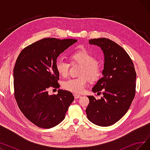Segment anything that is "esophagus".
Masks as SVG:
<instances>
[{"mask_svg":"<svg viewBox=\"0 0 150 150\" xmlns=\"http://www.w3.org/2000/svg\"><path fill=\"white\" fill-rule=\"evenodd\" d=\"M74 98H75V99L80 98L81 97V96H79V95H76V94H74Z\"/></svg>","mask_w":150,"mask_h":150,"instance_id":"obj_1","label":"esophagus"}]
</instances>
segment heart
<instances>
[{"mask_svg": "<svg viewBox=\"0 0 150 150\" xmlns=\"http://www.w3.org/2000/svg\"><path fill=\"white\" fill-rule=\"evenodd\" d=\"M72 63H78L84 66L81 76H87L91 82L98 81L102 75V69L97 64L96 58L88 50L82 49L70 54ZM57 72L62 76H66L69 72L70 63L62 58H58L55 62ZM87 78H70L62 83L64 89L75 93H82L87 84Z\"/></svg>", "mask_w": 150, "mask_h": 150, "instance_id": "b5f03b06", "label": "heart"}]
</instances>
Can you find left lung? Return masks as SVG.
<instances>
[{
    "label": "left lung",
    "mask_w": 150,
    "mask_h": 150,
    "mask_svg": "<svg viewBox=\"0 0 150 150\" xmlns=\"http://www.w3.org/2000/svg\"><path fill=\"white\" fill-rule=\"evenodd\" d=\"M89 43L100 47L104 54L103 76L98 80L92 92L102 91L103 97L97 100L88 96L86 109L88 119L101 127H109L127 113L136 93V73L126 51L115 42L105 38L89 39Z\"/></svg>",
    "instance_id": "1"
}]
</instances>
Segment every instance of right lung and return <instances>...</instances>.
Segmentation results:
<instances>
[{
    "instance_id": "right-lung-1",
    "label": "right lung",
    "mask_w": 150,
    "mask_h": 150,
    "mask_svg": "<svg viewBox=\"0 0 150 150\" xmlns=\"http://www.w3.org/2000/svg\"><path fill=\"white\" fill-rule=\"evenodd\" d=\"M76 42L74 39L44 38L26 47L16 59L13 69L15 99L23 114L38 127L58 125L74 100L69 91L58 89L57 95H49L48 90L59 88L55 62Z\"/></svg>"
}]
</instances>
